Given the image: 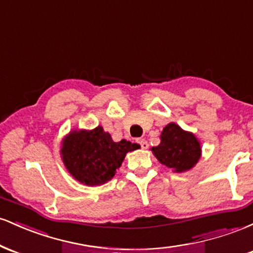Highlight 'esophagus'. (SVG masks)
Wrapping results in <instances>:
<instances>
[{"label":"esophagus","mask_w":253,"mask_h":253,"mask_svg":"<svg viewBox=\"0 0 253 253\" xmlns=\"http://www.w3.org/2000/svg\"><path fill=\"white\" fill-rule=\"evenodd\" d=\"M138 143L140 144V147H141V149H143V150H146L147 147H149V144H147V141L145 140V139H139Z\"/></svg>","instance_id":"1"}]
</instances>
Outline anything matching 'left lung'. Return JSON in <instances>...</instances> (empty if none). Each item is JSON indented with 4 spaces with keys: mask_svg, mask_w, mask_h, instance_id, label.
<instances>
[{
    "mask_svg": "<svg viewBox=\"0 0 253 253\" xmlns=\"http://www.w3.org/2000/svg\"><path fill=\"white\" fill-rule=\"evenodd\" d=\"M156 158L175 172L190 170L201 157V144L191 132L170 123L163 128L161 144L151 149Z\"/></svg>",
    "mask_w": 253,
    "mask_h": 253,
    "instance_id": "left-lung-1",
    "label": "left lung"
}]
</instances>
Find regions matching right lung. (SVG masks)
Returning a JSON list of instances; mask_svg holds the SVG:
<instances>
[{
    "mask_svg": "<svg viewBox=\"0 0 253 253\" xmlns=\"http://www.w3.org/2000/svg\"><path fill=\"white\" fill-rule=\"evenodd\" d=\"M139 149L123 139L113 141L101 126L91 130H71L63 139L62 155L66 170L75 179L85 185L104 184L113 178L123 164L127 152Z\"/></svg>",
    "mask_w": 253,
    "mask_h": 253,
    "instance_id": "right-lung-1",
    "label": "right lung"
}]
</instances>
